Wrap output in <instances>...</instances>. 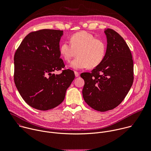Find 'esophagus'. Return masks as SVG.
Listing matches in <instances>:
<instances>
[{"instance_id": "34e87169", "label": "esophagus", "mask_w": 151, "mask_h": 151, "mask_svg": "<svg viewBox=\"0 0 151 151\" xmlns=\"http://www.w3.org/2000/svg\"><path fill=\"white\" fill-rule=\"evenodd\" d=\"M75 75L76 77H78L79 76V73L76 71H75Z\"/></svg>"}]
</instances>
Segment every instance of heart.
<instances>
[{
  "mask_svg": "<svg viewBox=\"0 0 151 151\" xmlns=\"http://www.w3.org/2000/svg\"><path fill=\"white\" fill-rule=\"evenodd\" d=\"M70 44L64 42L60 47V52L64 60L69 62L77 52L78 57L70 64V67L75 70L87 67L93 68L103 60L106 47L103 40L96 39L92 34L82 31L71 36Z\"/></svg>",
  "mask_w": 151,
  "mask_h": 151,
  "instance_id": "b5f03b06",
  "label": "heart"
}]
</instances>
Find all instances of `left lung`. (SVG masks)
Wrapping results in <instances>:
<instances>
[{
    "mask_svg": "<svg viewBox=\"0 0 151 151\" xmlns=\"http://www.w3.org/2000/svg\"><path fill=\"white\" fill-rule=\"evenodd\" d=\"M107 48L102 61L91 73L81 74L85 101L94 110L106 112L118 106L133 85V61L130 48L115 30H104Z\"/></svg>",
    "mask_w": 151,
    "mask_h": 151,
    "instance_id": "1",
    "label": "left lung"
}]
</instances>
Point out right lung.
I'll return each mask as SVG.
<instances>
[{
  "instance_id": "obj_1",
  "label": "right lung",
  "mask_w": 151,
  "mask_h": 151,
  "mask_svg": "<svg viewBox=\"0 0 151 151\" xmlns=\"http://www.w3.org/2000/svg\"><path fill=\"white\" fill-rule=\"evenodd\" d=\"M63 31L43 29L28 34L14 55V82L23 100L40 111L61 104L75 78L60 58V40Z\"/></svg>"
}]
</instances>
